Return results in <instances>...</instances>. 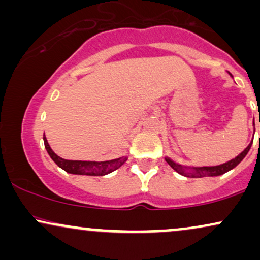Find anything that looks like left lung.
<instances>
[{
    "instance_id": "left-lung-1",
    "label": "left lung",
    "mask_w": 260,
    "mask_h": 260,
    "mask_svg": "<svg viewBox=\"0 0 260 260\" xmlns=\"http://www.w3.org/2000/svg\"><path fill=\"white\" fill-rule=\"evenodd\" d=\"M253 126H254V121H253ZM252 142L249 143V145L247 147L240 155L235 157V159L228 161V162L221 164V165L217 166H202V168H189V166H182L180 164L175 162L174 160H171L170 157H165L166 162L171 166L175 171H177L178 174L182 176H186V177H192V178H201V177H213V176H220L223 175L225 172L230 171V170L235 169L238 164L244 159L247 153L249 151L250 147H252Z\"/></svg>"
}]
</instances>
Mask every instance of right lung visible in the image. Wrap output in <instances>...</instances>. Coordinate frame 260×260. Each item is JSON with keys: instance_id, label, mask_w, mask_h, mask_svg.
<instances>
[{"instance_id": "1", "label": "right lung", "mask_w": 260, "mask_h": 260, "mask_svg": "<svg viewBox=\"0 0 260 260\" xmlns=\"http://www.w3.org/2000/svg\"><path fill=\"white\" fill-rule=\"evenodd\" d=\"M44 144L51 159L57 164L62 170L68 174L73 175H86V176H105L110 172L115 171L121 168L126 162L128 157L121 156L118 159L107 160V161H82V160H66L59 157L49 145L46 137L44 134Z\"/></svg>"}]
</instances>
